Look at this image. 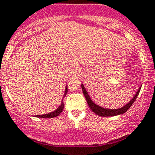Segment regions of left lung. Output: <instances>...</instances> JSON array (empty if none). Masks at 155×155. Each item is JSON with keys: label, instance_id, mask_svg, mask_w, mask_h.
Masks as SVG:
<instances>
[{"label": "left lung", "instance_id": "8db88e82", "mask_svg": "<svg viewBox=\"0 0 155 155\" xmlns=\"http://www.w3.org/2000/svg\"><path fill=\"white\" fill-rule=\"evenodd\" d=\"M141 87H140L139 89L138 90V91L136 92V94H135V96L133 97V98L126 105H125L124 107H121V108L119 109H107V108H104V107H100L99 105H97L96 104H94V102L92 101L91 98L90 97L89 94H88L87 91H86L85 89L84 86V84H81V88H82V91L84 93V95L85 98L87 100V102L88 106L91 108V110H92L94 113H95L96 114L98 115V116H118V115H122L123 113H126L128 110L131 107V106L133 104V103L135 102V101L136 100L137 97H138V94L140 92V90H141Z\"/></svg>", "mask_w": 155, "mask_h": 155}]
</instances>
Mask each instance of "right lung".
Listing matches in <instances>:
<instances>
[{
    "instance_id": "1",
    "label": "right lung",
    "mask_w": 155,
    "mask_h": 155,
    "mask_svg": "<svg viewBox=\"0 0 155 155\" xmlns=\"http://www.w3.org/2000/svg\"><path fill=\"white\" fill-rule=\"evenodd\" d=\"M68 92V87L66 86L65 87V91H64V97H65L66 94H67ZM64 104L63 103V101L61 102V105L59 106V107L56 109V110H54V112H51V113H47V114H43V115H39V116H35L36 117H39V118H45V119H50V118H54V117H56L58 116L60 113L62 112V110H64Z\"/></svg>"
}]
</instances>
